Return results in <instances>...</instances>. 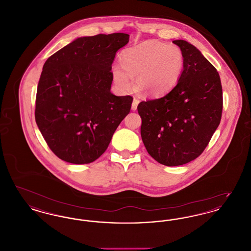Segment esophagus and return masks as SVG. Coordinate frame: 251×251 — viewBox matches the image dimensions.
<instances>
[{
	"label": "esophagus",
	"mask_w": 251,
	"mask_h": 251,
	"mask_svg": "<svg viewBox=\"0 0 251 251\" xmlns=\"http://www.w3.org/2000/svg\"><path fill=\"white\" fill-rule=\"evenodd\" d=\"M138 103H139V100H137V99H133V100H132V103H131V110H136L137 109V105H138Z\"/></svg>",
	"instance_id": "obj_1"
}]
</instances>
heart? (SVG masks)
<instances>
[{"mask_svg":"<svg viewBox=\"0 0 251 251\" xmlns=\"http://www.w3.org/2000/svg\"><path fill=\"white\" fill-rule=\"evenodd\" d=\"M121 66L112 67L117 87L127 93L135 86L144 94L160 97L167 94L177 83L183 71V55L179 47L151 40L127 49L121 54Z\"/></svg>","mask_w":251,"mask_h":251,"instance_id":"b5f03b06","label":"heart"}]
</instances>
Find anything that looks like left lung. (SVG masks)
I'll return each instance as SVG.
<instances>
[{"label":"left lung","mask_w":251,"mask_h":251,"mask_svg":"<svg viewBox=\"0 0 251 251\" xmlns=\"http://www.w3.org/2000/svg\"><path fill=\"white\" fill-rule=\"evenodd\" d=\"M183 55L178 84L167 95L141 101V137L158 163L176 167L198 158L217 129L223 109L218 72L185 40H174Z\"/></svg>","instance_id":"1"}]
</instances>
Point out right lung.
<instances>
[{
    "mask_svg": "<svg viewBox=\"0 0 251 251\" xmlns=\"http://www.w3.org/2000/svg\"><path fill=\"white\" fill-rule=\"evenodd\" d=\"M123 33L79 37L49 57L37 85L35 118L50 151L63 161L94 162L130 113L132 97L110 91Z\"/></svg>",
    "mask_w": 251,
    "mask_h": 251,
    "instance_id": "1",
    "label": "right lung"
}]
</instances>
